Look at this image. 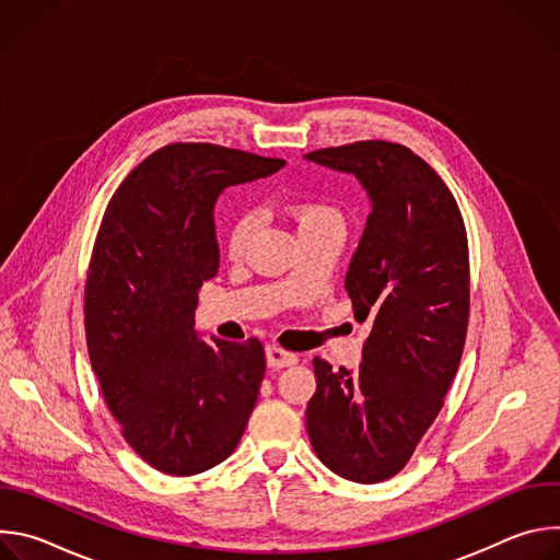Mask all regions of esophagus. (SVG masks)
<instances>
[{"label": "esophagus", "instance_id": "1", "mask_svg": "<svg viewBox=\"0 0 560 560\" xmlns=\"http://www.w3.org/2000/svg\"><path fill=\"white\" fill-rule=\"evenodd\" d=\"M266 361L270 368L279 370V368H288V365H294L299 361V357L294 352H288L283 350L281 346H268L266 348Z\"/></svg>", "mask_w": 560, "mask_h": 560}]
</instances>
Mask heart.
<instances>
[{
	"instance_id": "heart-1",
	"label": "heart",
	"mask_w": 560,
	"mask_h": 560,
	"mask_svg": "<svg viewBox=\"0 0 560 560\" xmlns=\"http://www.w3.org/2000/svg\"><path fill=\"white\" fill-rule=\"evenodd\" d=\"M283 212L296 225L301 238L316 234V232L330 230V228H343V217H341L339 208L322 197H310V195L292 197L283 206ZM255 225H257L255 217L248 212L238 214L232 221V225L228 230V238H225V248L232 259H238L246 255V250L253 242Z\"/></svg>"
}]
</instances>
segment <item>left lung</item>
I'll return each mask as SVG.
<instances>
[{
    "label": "left lung",
    "mask_w": 560,
    "mask_h": 560,
    "mask_svg": "<svg viewBox=\"0 0 560 560\" xmlns=\"http://www.w3.org/2000/svg\"><path fill=\"white\" fill-rule=\"evenodd\" d=\"M370 195L346 275L354 316L372 322L357 370L314 357L305 425L326 467L354 483L401 471L439 417L469 322V250L458 203L410 148L365 139L312 150Z\"/></svg>",
    "instance_id": "obj_1"
}]
</instances>
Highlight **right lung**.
I'll use <instances>...</instances> for the list:
<instances>
[{
  "mask_svg": "<svg viewBox=\"0 0 560 560\" xmlns=\"http://www.w3.org/2000/svg\"><path fill=\"white\" fill-rule=\"evenodd\" d=\"M283 164L217 143H168L104 212L84 290L89 354L126 443L164 474L225 460L255 410L261 341L206 343L192 318L197 290L219 270L217 197Z\"/></svg>",
  "mask_w": 560,
  "mask_h": 560,
  "instance_id": "1",
  "label": "right lung"
}]
</instances>
